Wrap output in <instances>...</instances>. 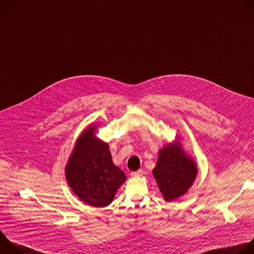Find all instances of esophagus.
I'll use <instances>...</instances> for the list:
<instances>
[{"instance_id":"1","label":"esophagus","mask_w":254,"mask_h":254,"mask_svg":"<svg viewBox=\"0 0 254 254\" xmlns=\"http://www.w3.org/2000/svg\"><path fill=\"white\" fill-rule=\"evenodd\" d=\"M142 175H143V171H142V170H138V171H136V172H132V173L130 174V176H131V177H133V178L141 177Z\"/></svg>"}]
</instances>
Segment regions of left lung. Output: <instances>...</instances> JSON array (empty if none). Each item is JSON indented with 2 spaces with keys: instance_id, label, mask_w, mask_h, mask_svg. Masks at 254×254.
<instances>
[{
  "instance_id": "left-lung-1",
  "label": "left lung",
  "mask_w": 254,
  "mask_h": 254,
  "mask_svg": "<svg viewBox=\"0 0 254 254\" xmlns=\"http://www.w3.org/2000/svg\"><path fill=\"white\" fill-rule=\"evenodd\" d=\"M152 175L166 201L184 195L192 186L197 175L196 163L184 150L180 140L164 145Z\"/></svg>"
}]
</instances>
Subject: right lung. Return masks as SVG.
I'll return each instance as SVG.
<instances>
[{"label":"right lung","mask_w":254,"mask_h":254,"mask_svg":"<svg viewBox=\"0 0 254 254\" xmlns=\"http://www.w3.org/2000/svg\"><path fill=\"white\" fill-rule=\"evenodd\" d=\"M96 129V126H90L81 132L64 173L69 188L81 201L104 207L112 203L127 178L114 164L109 144L97 138Z\"/></svg>","instance_id":"1"}]
</instances>
